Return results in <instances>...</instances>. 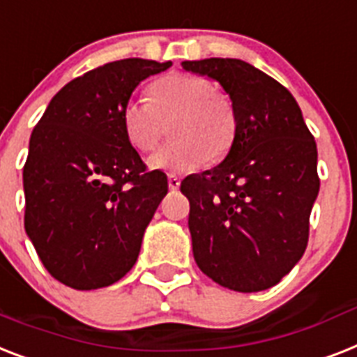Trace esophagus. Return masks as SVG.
<instances>
[{
  "label": "esophagus",
  "mask_w": 357,
  "mask_h": 357,
  "mask_svg": "<svg viewBox=\"0 0 357 357\" xmlns=\"http://www.w3.org/2000/svg\"><path fill=\"white\" fill-rule=\"evenodd\" d=\"M179 185H181V179H179L178 176H174V174H170V176H169V187H170V190H178Z\"/></svg>",
  "instance_id": "1"
}]
</instances>
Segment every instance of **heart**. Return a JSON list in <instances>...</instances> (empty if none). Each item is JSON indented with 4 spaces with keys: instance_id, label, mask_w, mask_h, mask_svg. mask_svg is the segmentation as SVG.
Listing matches in <instances>:
<instances>
[{
    "instance_id": "b5f03b06",
    "label": "heart",
    "mask_w": 357,
    "mask_h": 357,
    "mask_svg": "<svg viewBox=\"0 0 357 357\" xmlns=\"http://www.w3.org/2000/svg\"><path fill=\"white\" fill-rule=\"evenodd\" d=\"M170 126L172 143L153 153L150 167L165 172H187L205 159H220L229 152L236 133L233 104L214 93L207 78L188 73H172L150 86L149 98H130L121 112L124 135L139 152H152Z\"/></svg>"
}]
</instances>
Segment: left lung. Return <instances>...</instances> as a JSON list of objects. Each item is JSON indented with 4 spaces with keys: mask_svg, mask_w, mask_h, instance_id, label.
Segmentation results:
<instances>
[{
    "mask_svg": "<svg viewBox=\"0 0 357 357\" xmlns=\"http://www.w3.org/2000/svg\"><path fill=\"white\" fill-rule=\"evenodd\" d=\"M233 102L227 158L181 181L198 268L224 288L262 291L291 271L308 244L319 194L317 146L299 104L275 78L236 58L181 62Z\"/></svg>",
    "mask_w": 357,
    "mask_h": 357,
    "instance_id": "obj_1",
    "label": "left lung"
}]
</instances>
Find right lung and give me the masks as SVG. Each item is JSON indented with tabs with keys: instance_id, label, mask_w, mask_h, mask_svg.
Listing matches in <instances>:
<instances>
[{
	"instance_id": "add662e5",
	"label": "right lung",
	"mask_w": 357,
	"mask_h": 357,
	"mask_svg": "<svg viewBox=\"0 0 357 357\" xmlns=\"http://www.w3.org/2000/svg\"><path fill=\"white\" fill-rule=\"evenodd\" d=\"M124 58L66 84L31 133L25 231L49 273L75 289L117 282L137 260L167 176L146 170L121 112L141 80L169 69Z\"/></svg>"
}]
</instances>
